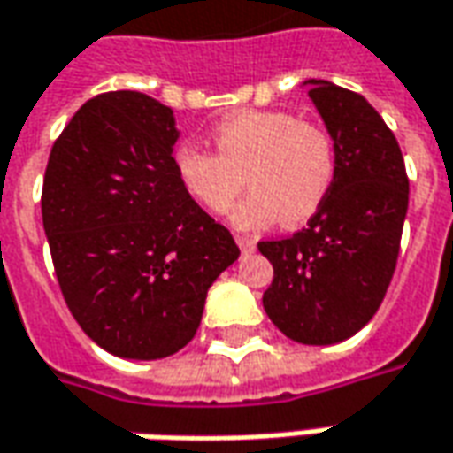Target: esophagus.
<instances>
[{
  "label": "esophagus",
  "instance_id": "obj_1",
  "mask_svg": "<svg viewBox=\"0 0 453 453\" xmlns=\"http://www.w3.org/2000/svg\"><path fill=\"white\" fill-rule=\"evenodd\" d=\"M238 245H240V250L242 252H252L255 250V238L252 235H238Z\"/></svg>",
  "mask_w": 453,
  "mask_h": 453
}]
</instances>
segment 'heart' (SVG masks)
Segmentation results:
<instances>
[{
  "mask_svg": "<svg viewBox=\"0 0 453 453\" xmlns=\"http://www.w3.org/2000/svg\"><path fill=\"white\" fill-rule=\"evenodd\" d=\"M218 156L193 141L173 153L180 186L203 211L223 215L242 181L250 190L230 223L240 230H263L282 218L303 226L322 208L337 175V149L327 128L304 123L285 111H242L213 128Z\"/></svg>",
  "mask_w": 453,
  "mask_h": 453,
  "instance_id": "1",
  "label": "heart"
}]
</instances>
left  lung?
Wrapping results in <instances>:
<instances>
[{"mask_svg": "<svg viewBox=\"0 0 453 453\" xmlns=\"http://www.w3.org/2000/svg\"><path fill=\"white\" fill-rule=\"evenodd\" d=\"M307 96L334 138L337 175L327 201L292 238L257 242L273 263L263 307L285 337L337 344L362 330L392 282L409 208L395 134L367 98L325 79Z\"/></svg>", "mask_w": 453, "mask_h": 453, "instance_id": "8db88e82", "label": "left lung"}]
</instances>
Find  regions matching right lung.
Returning <instances> with one entry per match:
<instances>
[{
    "mask_svg": "<svg viewBox=\"0 0 453 453\" xmlns=\"http://www.w3.org/2000/svg\"><path fill=\"white\" fill-rule=\"evenodd\" d=\"M178 136L161 101L109 91L73 113L46 165L42 220L58 288L81 330L123 359L183 349L240 255L180 186Z\"/></svg>",
    "mask_w": 453,
    "mask_h": 453,
    "instance_id": "right-lung-1",
    "label": "right lung"
}]
</instances>
